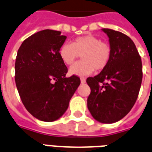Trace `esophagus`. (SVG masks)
<instances>
[{
	"label": "esophagus",
	"instance_id": "obj_1",
	"mask_svg": "<svg viewBox=\"0 0 152 152\" xmlns=\"http://www.w3.org/2000/svg\"><path fill=\"white\" fill-rule=\"evenodd\" d=\"M80 80H81V83H86V79L84 77H82Z\"/></svg>",
	"mask_w": 152,
	"mask_h": 152
}]
</instances>
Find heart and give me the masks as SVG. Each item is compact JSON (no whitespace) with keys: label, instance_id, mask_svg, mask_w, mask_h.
<instances>
[{"label":"heart","instance_id":"1","mask_svg":"<svg viewBox=\"0 0 152 152\" xmlns=\"http://www.w3.org/2000/svg\"><path fill=\"white\" fill-rule=\"evenodd\" d=\"M60 56L66 65H72L81 56L78 62L69 69V73L77 76L88 75L96 69L102 71L107 67L112 57V47L108 42L93 35L78 37L72 43H63L60 48Z\"/></svg>","mask_w":152,"mask_h":152}]
</instances>
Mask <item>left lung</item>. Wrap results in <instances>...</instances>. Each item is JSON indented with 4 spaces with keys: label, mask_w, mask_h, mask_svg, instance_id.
Returning <instances> with one entry per match:
<instances>
[{
    "label": "left lung",
    "mask_w": 152,
    "mask_h": 152,
    "mask_svg": "<svg viewBox=\"0 0 152 152\" xmlns=\"http://www.w3.org/2000/svg\"><path fill=\"white\" fill-rule=\"evenodd\" d=\"M109 38L112 57L99 74L87 78L91 92L87 106L92 117L102 123H114L134 105L142 80V59L130 37L116 30L102 29Z\"/></svg>",
    "instance_id": "8db88e82"
}]
</instances>
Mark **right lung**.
Segmentation results:
<instances>
[{
    "instance_id": "right-lung-1",
    "label": "right lung",
    "mask_w": 152,
    "mask_h": 152,
    "mask_svg": "<svg viewBox=\"0 0 152 152\" xmlns=\"http://www.w3.org/2000/svg\"><path fill=\"white\" fill-rule=\"evenodd\" d=\"M66 37L43 30L23 40L15 61V83L26 109L37 119L53 122L61 117L80 84L60 56Z\"/></svg>"
}]
</instances>
